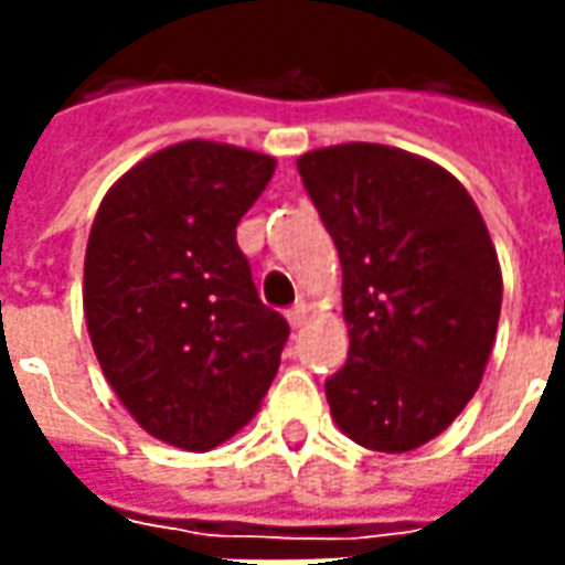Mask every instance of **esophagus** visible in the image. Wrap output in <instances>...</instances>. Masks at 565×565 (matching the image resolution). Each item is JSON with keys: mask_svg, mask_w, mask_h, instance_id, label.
<instances>
[{"mask_svg": "<svg viewBox=\"0 0 565 565\" xmlns=\"http://www.w3.org/2000/svg\"><path fill=\"white\" fill-rule=\"evenodd\" d=\"M286 320H289V327H292V330L305 327V320H308V308H305V305H295V308L286 311Z\"/></svg>", "mask_w": 565, "mask_h": 565, "instance_id": "obj_1", "label": "esophagus"}]
</instances>
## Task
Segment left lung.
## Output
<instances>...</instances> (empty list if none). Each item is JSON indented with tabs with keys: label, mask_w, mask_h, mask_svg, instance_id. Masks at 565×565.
<instances>
[{
	"label": "left lung",
	"mask_w": 565,
	"mask_h": 565,
	"mask_svg": "<svg viewBox=\"0 0 565 565\" xmlns=\"http://www.w3.org/2000/svg\"><path fill=\"white\" fill-rule=\"evenodd\" d=\"M342 264L349 361L327 380L333 422L377 452L418 449L484 377L503 276L490 232L444 166L383 143L298 157Z\"/></svg>",
	"instance_id": "obj_1"
}]
</instances>
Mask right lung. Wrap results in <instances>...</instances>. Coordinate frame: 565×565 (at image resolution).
<instances>
[{
  "label": "right lung",
  "instance_id": "right-lung-1",
  "mask_svg": "<svg viewBox=\"0 0 565 565\" xmlns=\"http://www.w3.org/2000/svg\"><path fill=\"white\" fill-rule=\"evenodd\" d=\"M276 160L182 141L131 166L99 204L84 317L99 367L157 440L213 449L254 418L289 323L254 289L235 226Z\"/></svg>",
  "mask_w": 565,
  "mask_h": 565
}]
</instances>
